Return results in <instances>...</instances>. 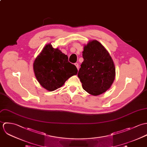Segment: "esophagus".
<instances>
[{"label": "esophagus", "mask_w": 147, "mask_h": 147, "mask_svg": "<svg viewBox=\"0 0 147 147\" xmlns=\"http://www.w3.org/2000/svg\"><path fill=\"white\" fill-rule=\"evenodd\" d=\"M74 65H75V66L77 67V69L78 70V69H79V65H78V63H75Z\"/></svg>", "instance_id": "esophagus-1"}]
</instances>
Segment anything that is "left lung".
Here are the masks:
<instances>
[{
	"mask_svg": "<svg viewBox=\"0 0 147 147\" xmlns=\"http://www.w3.org/2000/svg\"><path fill=\"white\" fill-rule=\"evenodd\" d=\"M82 56L78 73L82 88L93 95L106 92L115 77V65L109 52L99 42L93 40L84 47Z\"/></svg>",
	"mask_w": 147,
	"mask_h": 147,
	"instance_id": "obj_1",
	"label": "left lung"
}]
</instances>
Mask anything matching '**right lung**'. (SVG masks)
I'll return each instance as SVG.
<instances>
[{
	"label": "right lung",
	"mask_w": 147,
	"mask_h": 147,
	"mask_svg": "<svg viewBox=\"0 0 147 147\" xmlns=\"http://www.w3.org/2000/svg\"><path fill=\"white\" fill-rule=\"evenodd\" d=\"M33 69L38 82L51 91L61 87L78 72L76 66L69 62L67 56L51 44L47 45L34 60Z\"/></svg>",
	"instance_id": "1"
}]
</instances>
